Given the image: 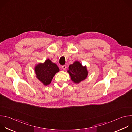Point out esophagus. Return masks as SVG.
<instances>
[{
    "label": "esophagus",
    "mask_w": 132,
    "mask_h": 132,
    "mask_svg": "<svg viewBox=\"0 0 132 132\" xmlns=\"http://www.w3.org/2000/svg\"><path fill=\"white\" fill-rule=\"evenodd\" d=\"M62 68H63V70H66V65H63L62 66Z\"/></svg>",
    "instance_id": "1"
}]
</instances>
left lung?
<instances>
[{
    "label": "left lung",
    "instance_id": "left-lung-1",
    "mask_svg": "<svg viewBox=\"0 0 132 132\" xmlns=\"http://www.w3.org/2000/svg\"><path fill=\"white\" fill-rule=\"evenodd\" d=\"M67 72L70 75L71 80L76 84H78L85 80L88 75L87 67L83 66L78 61H75L72 64L69 65Z\"/></svg>",
    "mask_w": 132,
    "mask_h": 132
}]
</instances>
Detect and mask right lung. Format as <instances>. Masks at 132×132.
<instances>
[{"label":"right lung","mask_w":132,"mask_h":132,"mask_svg":"<svg viewBox=\"0 0 132 132\" xmlns=\"http://www.w3.org/2000/svg\"><path fill=\"white\" fill-rule=\"evenodd\" d=\"M34 70L36 78L44 85L47 86L51 82L53 77L60 69L57 65L47 59L44 63H39L36 65Z\"/></svg>","instance_id":"obj_1"}]
</instances>
